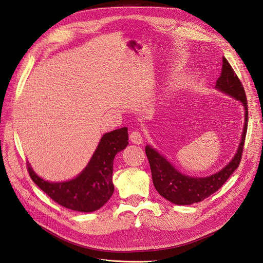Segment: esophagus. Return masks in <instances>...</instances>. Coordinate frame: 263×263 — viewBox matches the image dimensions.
<instances>
[{"mask_svg":"<svg viewBox=\"0 0 263 263\" xmlns=\"http://www.w3.org/2000/svg\"><path fill=\"white\" fill-rule=\"evenodd\" d=\"M130 141L134 144H142L143 143V134L140 131H132L130 133Z\"/></svg>","mask_w":263,"mask_h":263,"instance_id":"1","label":"esophagus"}]
</instances>
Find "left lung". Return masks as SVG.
<instances>
[{"instance_id": "8db88e82", "label": "left lung", "mask_w": 263, "mask_h": 263, "mask_svg": "<svg viewBox=\"0 0 263 263\" xmlns=\"http://www.w3.org/2000/svg\"><path fill=\"white\" fill-rule=\"evenodd\" d=\"M215 87L233 97L234 99L241 101L245 108V122L241 143L236 156L222 171L204 178H193L185 176L179 173L166 159L158 154V151H156L154 148H151L150 146H146L145 148L156 190L161 196L175 204H192L208 198L227 181V179L232 175V173L239 167V164L241 162L247 132V100L240 79L224 57L222 71H220V76L216 81Z\"/></svg>"}]
</instances>
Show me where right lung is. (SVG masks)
<instances>
[{
    "instance_id": "right-lung-1",
    "label": "right lung",
    "mask_w": 263,
    "mask_h": 263,
    "mask_svg": "<svg viewBox=\"0 0 263 263\" xmlns=\"http://www.w3.org/2000/svg\"><path fill=\"white\" fill-rule=\"evenodd\" d=\"M128 139L127 128L104 134L85 170L70 181H45L32 171L29 163L27 171L32 180L55 202L73 211L92 212L113 195V161L117 153L127 147Z\"/></svg>"
}]
</instances>
